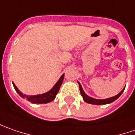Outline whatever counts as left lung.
Wrapping results in <instances>:
<instances>
[{
    "label": "left lung",
    "instance_id": "8db88e82",
    "mask_svg": "<svg viewBox=\"0 0 135 135\" xmlns=\"http://www.w3.org/2000/svg\"><path fill=\"white\" fill-rule=\"evenodd\" d=\"M78 84H79V88H80V92H81V95H82L83 97V99L84 101L86 102V103H89V104H92V105H106V104H110L111 102H114L116 99H117L119 97L120 95H122V93H123V91L125 90V88H123L122 91L118 93L117 95H114L113 97H110V98H108V99H94V98H92L90 96L87 95L84 93V91L82 88L81 85L79 82L78 81ZM126 87V86H125Z\"/></svg>",
    "mask_w": 135,
    "mask_h": 135
}]
</instances>
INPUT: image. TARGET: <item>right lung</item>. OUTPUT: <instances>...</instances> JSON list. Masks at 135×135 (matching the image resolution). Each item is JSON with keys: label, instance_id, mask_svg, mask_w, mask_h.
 <instances>
[{"label": "right lung", "instance_id": "right-lung-1", "mask_svg": "<svg viewBox=\"0 0 135 135\" xmlns=\"http://www.w3.org/2000/svg\"><path fill=\"white\" fill-rule=\"evenodd\" d=\"M63 78H64V74L61 75L57 82L54 84V86L50 90L48 91L47 93H45L42 94H39V95H25V94H23L21 91L18 89V87L16 86V84L13 82H12V84H13V86H14L16 91L18 93V95H20L21 98L27 99V101H29L30 102L33 103V104H46V103L51 102V101H53L55 99V97H56V95H57V93L59 92V90L60 88V86L63 83Z\"/></svg>", "mask_w": 135, "mask_h": 135}]
</instances>
